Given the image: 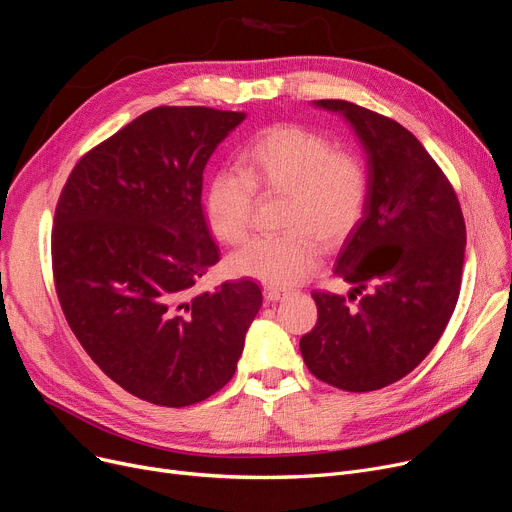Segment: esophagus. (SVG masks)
I'll list each match as a JSON object with an SVG mask.
<instances>
[{
    "label": "esophagus",
    "instance_id": "obj_1",
    "mask_svg": "<svg viewBox=\"0 0 512 512\" xmlns=\"http://www.w3.org/2000/svg\"><path fill=\"white\" fill-rule=\"evenodd\" d=\"M286 295L284 288H278V286H263V297L265 301H280L282 297Z\"/></svg>",
    "mask_w": 512,
    "mask_h": 512
}]
</instances>
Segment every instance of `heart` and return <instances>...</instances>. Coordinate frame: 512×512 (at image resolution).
<instances>
[{
    "label": "heart",
    "instance_id": "heart-1",
    "mask_svg": "<svg viewBox=\"0 0 512 512\" xmlns=\"http://www.w3.org/2000/svg\"><path fill=\"white\" fill-rule=\"evenodd\" d=\"M236 171L215 173L205 190V213L217 240L240 244L249 234L255 192L282 194L278 234L257 236L232 255L238 276L288 286L316 270L319 238L337 247L360 226L370 198V173L358 152L337 148L299 123L261 129L238 157Z\"/></svg>",
    "mask_w": 512,
    "mask_h": 512
}]
</instances>
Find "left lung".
<instances>
[{
  "instance_id": "obj_1",
  "label": "left lung",
  "mask_w": 512,
  "mask_h": 512,
  "mask_svg": "<svg viewBox=\"0 0 512 512\" xmlns=\"http://www.w3.org/2000/svg\"><path fill=\"white\" fill-rule=\"evenodd\" d=\"M316 104L358 133L370 198L335 268L353 291L311 293L318 322L299 349L322 383L366 393L404 379L446 330L460 295L466 226L454 186L414 133L347 100Z\"/></svg>"
}]
</instances>
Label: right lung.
<instances>
[{"instance_id":"obj_1","label":"right lung","mask_w":512,"mask_h":512,"mask_svg":"<svg viewBox=\"0 0 512 512\" xmlns=\"http://www.w3.org/2000/svg\"><path fill=\"white\" fill-rule=\"evenodd\" d=\"M242 119L209 106L152 108L87 150L56 203L64 318L106 376L154 406H192L224 387L261 307L247 278L194 293L219 261L203 171Z\"/></svg>"}]
</instances>
